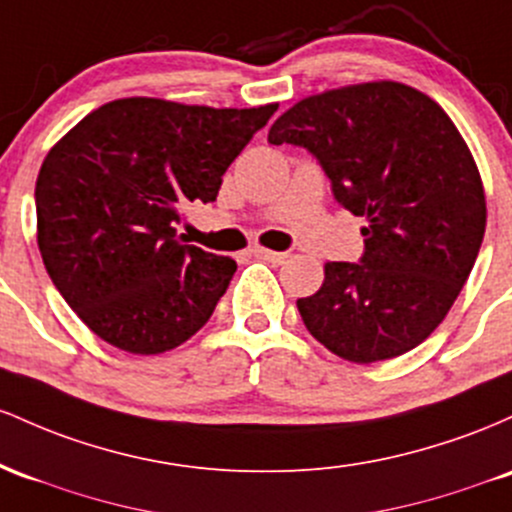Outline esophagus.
Segmentation results:
<instances>
[{
    "label": "esophagus",
    "mask_w": 512,
    "mask_h": 512,
    "mask_svg": "<svg viewBox=\"0 0 512 512\" xmlns=\"http://www.w3.org/2000/svg\"><path fill=\"white\" fill-rule=\"evenodd\" d=\"M254 254H256L258 258H263V261H268V263H285V261H287V254H283V251L254 249Z\"/></svg>",
    "instance_id": "34e87169"
}]
</instances>
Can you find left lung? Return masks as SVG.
Listing matches in <instances>:
<instances>
[{
    "instance_id": "8db88e82",
    "label": "left lung",
    "mask_w": 512,
    "mask_h": 512,
    "mask_svg": "<svg viewBox=\"0 0 512 512\" xmlns=\"http://www.w3.org/2000/svg\"><path fill=\"white\" fill-rule=\"evenodd\" d=\"M268 142L309 149L338 203L365 217L360 263L329 261L319 290L297 300L307 331L358 365L426 341L486 232L484 183L450 116L423 91L384 79L297 101Z\"/></svg>"
}]
</instances>
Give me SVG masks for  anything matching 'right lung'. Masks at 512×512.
I'll return each mask as SVG.
<instances>
[{
    "instance_id": "add662e5",
    "label": "right lung",
    "mask_w": 512,
    "mask_h": 512,
    "mask_svg": "<svg viewBox=\"0 0 512 512\" xmlns=\"http://www.w3.org/2000/svg\"><path fill=\"white\" fill-rule=\"evenodd\" d=\"M275 111L130 96L55 142L36 181L38 249L96 336L159 355L208 324L237 263L183 244L181 208L217 198L227 166Z\"/></svg>"
}]
</instances>
